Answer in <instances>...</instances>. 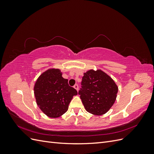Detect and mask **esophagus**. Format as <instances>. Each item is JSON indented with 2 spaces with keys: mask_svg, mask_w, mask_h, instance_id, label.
<instances>
[{
  "mask_svg": "<svg viewBox=\"0 0 154 154\" xmlns=\"http://www.w3.org/2000/svg\"><path fill=\"white\" fill-rule=\"evenodd\" d=\"M74 88H75V89L77 91H78V84H75V85H74Z\"/></svg>",
  "mask_w": 154,
  "mask_h": 154,
  "instance_id": "obj_1",
  "label": "esophagus"
}]
</instances>
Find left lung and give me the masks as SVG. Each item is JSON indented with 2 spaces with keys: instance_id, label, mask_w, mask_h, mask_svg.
<instances>
[{
  "instance_id": "left-lung-1",
  "label": "left lung",
  "mask_w": 154,
  "mask_h": 154,
  "mask_svg": "<svg viewBox=\"0 0 154 154\" xmlns=\"http://www.w3.org/2000/svg\"><path fill=\"white\" fill-rule=\"evenodd\" d=\"M83 74L82 88L78 92L83 106L92 114H105L116 100L117 85L108 74L100 69H91Z\"/></svg>"
}]
</instances>
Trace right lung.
Returning a JSON list of instances; mask_svg holds the SVG:
<instances>
[{
	"label": "right lung",
	"instance_id": "obj_1",
	"mask_svg": "<svg viewBox=\"0 0 154 154\" xmlns=\"http://www.w3.org/2000/svg\"><path fill=\"white\" fill-rule=\"evenodd\" d=\"M36 104L51 118H58L66 112L77 91L68 84L58 69H49L37 79L34 86Z\"/></svg>",
	"mask_w": 154,
	"mask_h": 154
}]
</instances>
